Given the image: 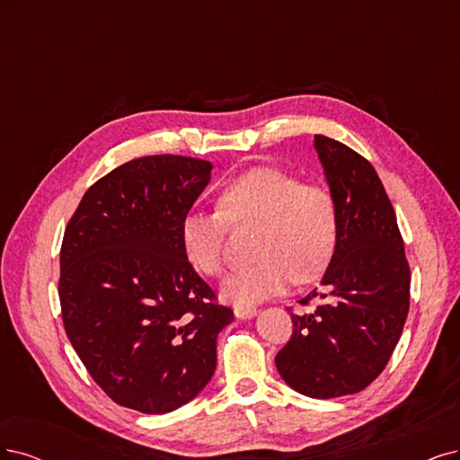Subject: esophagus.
Returning a JSON list of instances; mask_svg holds the SVG:
<instances>
[{
    "mask_svg": "<svg viewBox=\"0 0 460 460\" xmlns=\"http://www.w3.org/2000/svg\"><path fill=\"white\" fill-rule=\"evenodd\" d=\"M258 314V309L256 307H246V305H234V316L241 318V320H246V318H252Z\"/></svg>",
    "mask_w": 460,
    "mask_h": 460,
    "instance_id": "esophagus-1",
    "label": "esophagus"
}]
</instances>
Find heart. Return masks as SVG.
<instances>
[{
  "label": "heart",
  "mask_w": 460,
  "mask_h": 460,
  "mask_svg": "<svg viewBox=\"0 0 460 460\" xmlns=\"http://www.w3.org/2000/svg\"><path fill=\"white\" fill-rule=\"evenodd\" d=\"M233 227L258 226L256 261L234 269L221 294L250 305L309 282L324 270L339 241V208L330 187L301 181L280 168H253L221 190L217 210H195L181 221V246L190 263L208 277L226 267V239Z\"/></svg>",
  "instance_id": "b5f03b06"
}]
</instances>
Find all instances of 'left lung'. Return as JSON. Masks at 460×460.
I'll list each match as a JSON object with an SVG mask.
<instances>
[{"instance_id":"1","label":"left lung","mask_w":460,"mask_h":460,"mask_svg":"<svg viewBox=\"0 0 460 460\" xmlns=\"http://www.w3.org/2000/svg\"><path fill=\"white\" fill-rule=\"evenodd\" d=\"M339 208V241L322 290L326 299L294 314V332L277 354L282 379L311 398L356 394L376 381L393 356L410 313L411 270L385 187L367 159L349 146L314 136Z\"/></svg>"}]
</instances>
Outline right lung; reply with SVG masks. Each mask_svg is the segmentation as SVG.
I'll use <instances>...</instances> for the list:
<instances>
[{
  "label": "right lung",
  "mask_w": 460,
  "mask_h": 460,
  "mask_svg": "<svg viewBox=\"0 0 460 460\" xmlns=\"http://www.w3.org/2000/svg\"><path fill=\"white\" fill-rule=\"evenodd\" d=\"M208 161L132 159L94 181L64 231L58 297L67 339L119 405L159 415L191 402L216 369L217 303L181 246Z\"/></svg>",
  "instance_id": "obj_1"
}]
</instances>
